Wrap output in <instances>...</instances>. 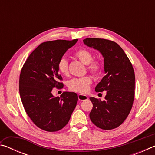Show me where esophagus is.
Segmentation results:
<instances>
[{"mask_svg":"<svg viewBox=\"0 0 155 155\" xmlns=\"http://www.w3.org/2000/svg\"><path fill=\"white\" fill-rule=\"evenodd\" d=\"M78 98L79 101H85V100L88 99V97L86 95H83V94H78Z\"/></svg>","mask_w":155,"mask_h":155,"instance_id":"1","label":"esophagus"}]
</instances>
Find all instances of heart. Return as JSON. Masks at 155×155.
Returning a JSON list of instances; mask_svg holds the SVG:
<instances>
[{
	"instance_id": "heart-1",
	"label": "heart",
	"mask_w": 155,
	"mask_h": 155,
	"mask_svg": "<svg viewBox=\"0 0 155 155\" xmlns=\"http://www.w3.org/2000/svg\"><path fill=\"white\" fill-rule=\"evenodd\" d=\"M74 56L83 64L87 65V70L94 75H98L103 69V64L98 59H93V55L86 49H79L75 52ZM58 70L61 74L68 75V62L65 58H61L58 62ZM92 80L90 77L85 76L81 78H73L68 82V87L71 91L79 93H85L90 88Z\"/></svg>"
}]
</instances>
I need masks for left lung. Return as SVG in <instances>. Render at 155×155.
<instances>
[{"label": "left lung", "instance_id": "1", "mask_svg": "<svg viewBox=\"0 0 155 155\" xmlns=\"http://www.w3.org/2000/svg\"><path fill=\"white\" fill-rule=\"evenodd\" d=\"M83 43L101 52L104 58L105 76L95 88L107 91L104 101L90 97L93 108L91 121L104 130L118 127L132 108L135 96V72L124 51L114 41L101 38H86Z\"/></svg>", "mask_w": 155, "mask_h": 155}]
</instances>
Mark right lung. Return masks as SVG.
I'll return each instance as SVG.
<instances>
[{
  "mask_svg": "<svg viewBox=\"0 0 155 155\" xmlns=\"http://www.w3.org/2000/svg\"><path fill=\"white\" fill-rule=\"evenodd\" d=\"M78 40L50 41L40 44L21 70L19 91L28 117L37 127L48 132L61 130L71 117L78 101L74 92L65 91L61 96L52 94L54 87H63L58 62Z\"/></svg>",
  "mask_w": 155,
  "mask_h": 155,
  "instance_id": "obj_1",
  "label": "right lung"
}]
</instances>
